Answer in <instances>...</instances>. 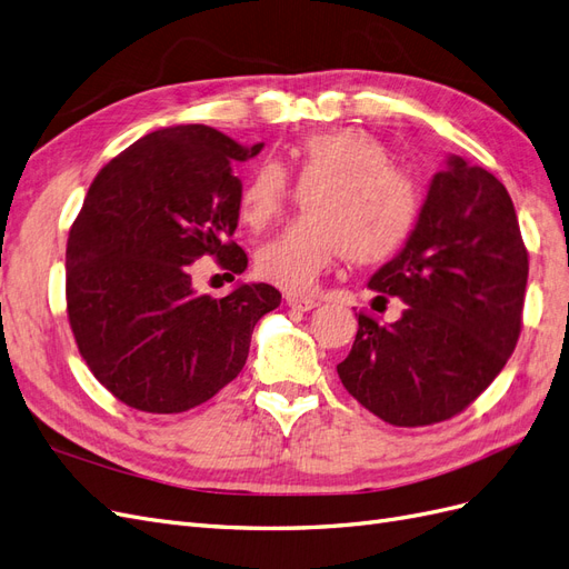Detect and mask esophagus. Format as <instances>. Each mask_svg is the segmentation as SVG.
I'll list each match as a JSON object with an SVG mask.
<instances>
[{"mask_svg": "<svg viewBox=\"0 0 569 569\" xmlns=\"http://www.w3.org/2000/svg\"><path fill=\"white\" fill-rule=\"evenodd\" d=\"M287 306L291 308V311H301V313H306V311H313V308L318 306V301L316 299H306V297H287Z\"/></svg>", "mask_w": 569, "mask_h": 569, "instance_id": "34e87169", "label": "esophagus"}]
</instances>
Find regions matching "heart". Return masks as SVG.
Here are the masks:
<instances>
[{"label":"heart","mask_w":569,"mask_h":569,"mask_svg":"<svg viewBox=\"0 0 569 569\" xmlns=\"http://www.w3.org/2000/svg\"><path fill=\"white\" fill-rule=\"evenodd\" d=\"M299 187H308V216L270 237L256 251L258 278L295 295L311 291L325 270L347 256L356 266L399 253L418 226L420 197L393 168L389 147L358 128L306 134L289 149ZM289 182L282 166L258 163L237 199L244 226L258 230L282 211Z\"/></svg>","instance_id":"heart-1"}]
</instances>
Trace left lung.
Wrapping results in <instances>:
<instances>
[{
  "instance_id": "left-lung-1",
  "label": "left lung",
  "mask_w": 569,
  "mask_h": 569,
  "mask_svg": "<svg viewBox=\"0 0 569 569\" xmlns=\"http://www.w3.org/2000/svg\"><path fill=\"white\" fill-rule=\"evenodd\" d=\"M527 274L508 189L451 153L429 182L408 242L368 282L401 299L403 313L391 325L358 316L351 353L337 366L341 385L396 427L453 418L518 343Z\"/></svg>"
}]
</instances>
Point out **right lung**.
I'll return each instance as SVG.
<instances>
[{"mask_svg":"<svg viewBox=\"0 0 569 569\" xmlns=\"http://www.w3.org/2000/svg\"><path fill=\"white\" fill-rule=\"evenodd\" d=\"M263 142L244 147L209 126L153 130L99 170L66 247L68 320L92 375L144 412H184L242 372L256 322L280 306L266 282L197 295L192 266L249 258L237 230L242 180ZM234 280V278H232Z\"/></svg>","mask_w":569,"mask_h":569,"instance_id":"obj_1","label":"right lung"}]
</instances>
